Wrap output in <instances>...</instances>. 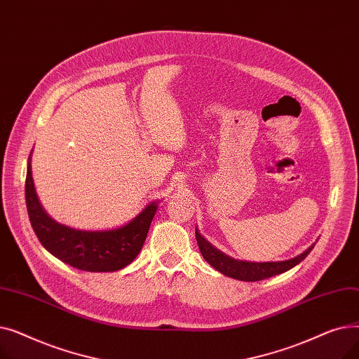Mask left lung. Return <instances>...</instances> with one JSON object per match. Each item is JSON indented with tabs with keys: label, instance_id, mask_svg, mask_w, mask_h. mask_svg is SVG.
I'll return each mask as SVG.
<instances>
[{
	"label": "left lung",
	"instance_id": "8db88e82",
	"mask_svg": "<svg viewBox=\"0 0 359 359\" xmlns=\"http://www.w3.org/2000/svg\"><path fill=\"white\" fill-rule=\"evenodd\" d=\"M196 241L203 259L208 262L212 268H215L218 272L224 273L225 276L236 278L238 280H248V282L262 280V279H266V278L290 271L291 268L298 265L299 262H303L314 248L313 244V246L309 248L304 253H301L299 256L290 260L256 263V262H240L225 256L224 253L217 250L212 244L206 241L198 231H196Z\"/></svg>",
	"mask_w": 359,
	"mask_h": 359
}]
</instances>
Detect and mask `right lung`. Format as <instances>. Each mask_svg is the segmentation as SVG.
Listing matches in <instances>:
<instances>
[{"mask_svg":"<svg viewBox=\"0 0 359 359\" xmlns=\"http://www.w3.org/2000/svg\"><path fill=\"white\" fill-rule=\"evenodd\" d=\"M26 205L29 219L42 246L67 265L87 272H115L141 252L157 203L147 208L125 227L111 231L74 230L50 219L37 201L32 179L30 157L26 176Z\"/></svg>","mask_w":359,"mask_h":359,"instance_id":"add662e5","label":"right lung"}]
</instances>
